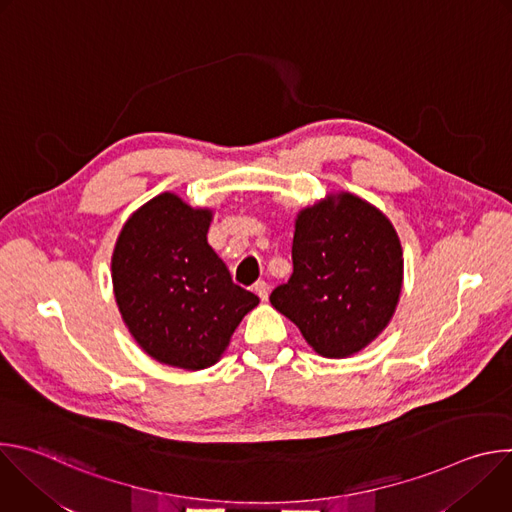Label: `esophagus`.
<instances>
[{"instance_id": "34e87169", "label": "esophagus", "mask_w": 512, "mask_h": 512, "mask_svg": "<svg viewBox=\"0 0 512 512\" xmlns=\"http://www.w3.org/2000/svg\"><path fill=\"white\" fill-rule=\"evenodd\" d=\"M253 291H255V294H257L263 302H265L267 296H269V287H267V283H265L263 279H259V281L253 283Z\"/></svg>"}]
</instances>
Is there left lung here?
<instances>
[{
  "label": "left lung",
  "instance_id": "obj_1",
  "mask_svg": "<svg viewBox=\"0 0 512 512\" xmlns=\"http://www.w3.org/2000/svg\"><path fill=\"white\" fill-rule=\"evenodd\" d=\"M294 273L269 296L322 356L344 358L375 340L401 294L403 251L387 218L352 196H328L300 212Z\"/></svg>",
  "mask_w": 512,
  "mask_h": 512
}]
</instances>
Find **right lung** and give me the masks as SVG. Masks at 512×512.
<instances>
[{
    "mask_svg": "<svg viewBox=\"0 0 512 512\" xmlns=\"http://www.w3.org/2000/svg\"><path fill=\"white\" fill-rule=\"evenodd\" d=\"M208 225V210L160 194L125 223L111 261L131 336L152 358L186 371L214 364L259 304L208 245Z\"/></svg>",
    "mask_w": 512,
    "mask_h": 512,
    "instance_id": "right-lung-1",
    "label": "right lung"
}]
</instances>
